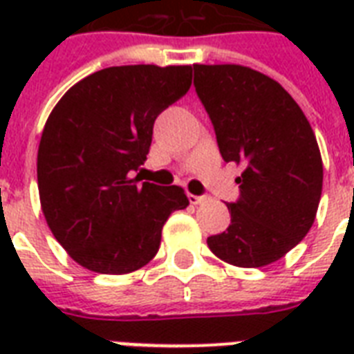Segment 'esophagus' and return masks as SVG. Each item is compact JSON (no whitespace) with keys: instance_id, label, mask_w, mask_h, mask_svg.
<instances>
[{"instance_id":"1","label":"esophagus","mask_w":354,"mask_h":354,"mask_svg":"<svg viewBox=\"0 0 354 354\" xmlns=\"http://www.w3.org/2000/svg\"><path fill=\"white\" fill-rule=\"evenodd\" d=\"M207 196H196V194H189V202L193 205H198V204H204Z\"/></svg>"}]
</instances>
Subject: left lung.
<instances>
[{
    "label": "left lung",
    "mask_w": 354,
    "mask_h": 354,
    "mask_svg": "<svg viewBox=\"0 0 354 354\" xmlns=\"http://www.w3.org/2000/svg\"><path fill=\"white\" fill-rule=\"evenodd\" d=\"M194 88L224 161L244 167L232 224L211 235L216 257L261 268L285 257L313 227L324 163L310 122L274 79L236 64H194Z\"/></svg>",
    "instance_id": "left-lung-1"
}]
</instances>
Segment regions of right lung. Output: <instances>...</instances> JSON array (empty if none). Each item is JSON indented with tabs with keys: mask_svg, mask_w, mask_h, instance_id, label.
Wrapping results in <instances>:
<instances>
[{
	"mask_svg": "<svg viewBox=\"0 0 354 354\" xmlns=\"http://www.w3.org/2000/svg\"><path fill=\"white\" fill-rule=\"evenodd\" d=\"M191 66H115L69 88L38 147L47 226L69 257L97 274H130L152 261L182 187L141 182L156 118L191 88Z\"/></svg>",
	"mask_w": 354,
	"mask_h": 354,
	"instance_id": "1",
	"label": "right lung"
}]
</instances>
